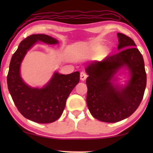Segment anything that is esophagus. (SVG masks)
Returning a JSON list of instances; mask_svg holds the SVG:
<instances>
[{
    "mask_svg": "<svg viewBox=\"0 0 153 153\" xmlns=\"http://www.w3.org/2000/svg\"><path fill=\"white\" fill-rule=\"evenodd\" d=\"M88 76V75L86 74V73H85L84 72H81L80 73V79L81 81H85L86 79Z\"/></svg>",
    "mask_w": 153,
    "mask_h": 153,
    "instance_id": "1",
    "label": "esophagus"
}]
</instances>
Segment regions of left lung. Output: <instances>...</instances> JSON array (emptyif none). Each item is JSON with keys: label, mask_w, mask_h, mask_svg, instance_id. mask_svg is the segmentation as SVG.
Here are the masks:
<instances>
[{"label": "left lung", "mask_w": 153, "mask_h": 153, "mask_svg": "<svg viewBox=\"0 0 153 153\" xmlns=\"http://www.w3.org/2000/svg\"><path fill=\"white\" fill-rule=\"evenodd\" d=\"M119 53L102 61L93 62L85 69L88 108L94 118L116 123L130 116L141 104L146 86L144 60L130 37L118 33ZM130 71L131 79L124 87L114 85L112 77L123 67Z\"/></svg>", "instance_id": "1"}]
</instances>
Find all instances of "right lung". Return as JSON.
<instances>
[{"instance_id": "1", "label": "right lung", "mask_w": 153, "mask_h": 153, "mask_svg": "<svg viewBox=\"0 0 153 153\" xmlns=\"http://www.w3.org/2000/svg\"><path fill=\"white\" fill-rule=\"evenodd\" d=\"M37 42L56 45L58 41L47 35H31L21 42L12 56L7 76V87L16 108L23 116L37 123H53L61 116L68 96L80 80V73H54L42 88L26 84L20 75V66L27 51Z\"/></svg>"}]
</instances>
